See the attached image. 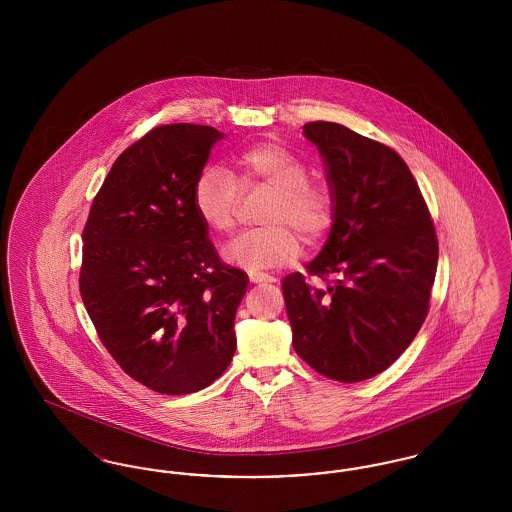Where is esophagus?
<instances>
[{
	"mask_svg": "<svg viewBox=\"0 0 512 512\" xmlns=\"http://www.w3.org/2000/svg\"><path fill=\"white\" fill-rule=\"evenodd\" d=\"M247 274H249V280H251L253 284H261V282H272V280H274V276H270V274H267V272H261V270H249Z\"/></svg>",
	"mask_w": 512,
	"mask_h": 512,
	"instance_id": "obj_1",
	"label": "esophagus"
}]
</instances>
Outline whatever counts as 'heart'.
<instances>
[{
    "label": "heart",
    "instance_id": "obj_1",
    "mask_svg": "<svg viewBox=\"0 0 512 512\" xmlns=\"http://www.w3.org/2000/svg\"><path fill=\"white\" fill-rule=\"evenodd\" d=\"M272 190L263 220L268 226L245 232L222 249L226 261L247 268L278 267L293 261L305 244L318 242L332 224L334 201L326 184L309 180L307 165L288 147L261 142L234 157L232 172L207 167L194 184L195 213L207 230L230 234L240 190Z\"/></svg>",
    "mask_w": 512,
    "mask_h": 512
}]
</instances>
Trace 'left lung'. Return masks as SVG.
Listing matches in <instances>:
<instances>
[{"instance_id": "1", "label": "left lung", "mask_w": 512, "mask_h": 512, "mask_svg": "<svg viewBox=\"0 0 512 512\" xmlns=\"http://www.w3.org/2000/svg\"><path fill=\"white\" fill-rule=\"evenodd\" d=\"M334 201L332 228L309 274L282 282L295 353L326 378L353 384L411 345L428 315L438 238L407 163L380 142L336 122H309Z\"/></svg>"}]
</instances>
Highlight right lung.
<instances>
[{
	"label": "right lung",
	"instance_id": "add662e5",
	"mask_svg": "<svg viewBox=\"0 0 512 512\" xmlns=\"http://www.w3.org/2000/svg\"><path fill=\"white\" fill-rule=\"evenodd\" d=\"M213 126H157L124 149L82 232L80 295L99 340L149 390L213 384L236 353L244 270L222 265L194 209Z\"/></svg>",
	"mask_w": 512,
	"mask_h": 512
}]
</instances>
